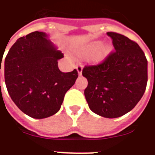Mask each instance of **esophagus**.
<instances>
[{
    "mask_svg": "<svg viewBox=\"0 0 155 155\" xmlns=\"http://www.w3.org/2000/svg\"><path fill=\"white\" fill-rule=\"evenodd\" d=\"M76 69H77V71L79 75H81L82 74V70H83V66L81 65V64H79L76 66Z\"/></svg>",
    "mask_w": 155,
    "mask_h": 155,
    "instance_id": "esophagus-1",
    "label": "esophagus"
}]
</instances>
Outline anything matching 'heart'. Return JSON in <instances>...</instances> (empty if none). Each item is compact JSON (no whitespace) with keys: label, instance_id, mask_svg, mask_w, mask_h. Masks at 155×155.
Instances as JSON below:
<instances>
[{"label":"heart","instance_id":"heart-1","mask_svg":"<svg viewBox=\"0 0 155 155\" xmlns=\"http://www.w3.org/2000/svg\"><path fill=\"white\" fill-rule=\"evenodd\" d=\"M100 45V42H94L87 44V45L82 46L81 48L76 49V54L81 57H86L88 55L91 54L92 59L95 61H100L104 60V58L109 54L111 51V47L107 44Z\"/></svg>","mask_w":155,"mask_h":155}]
</instances>
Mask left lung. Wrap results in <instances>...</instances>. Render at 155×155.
I'll use <instances>...</instances> for the list:
<instances>
[{
    "instance_id": "left-lung-1",
    "label": "left lung",
    "mask_w": 155,
    "mask_h": 155,
    "mask_svg": "<svg viewBox=\"0 0 155 155\" xmlns=\"http://www.w3.org/2000/svg\"><path fill=\"white\" fill-rule=\"evenodd\" d=\"M115 51L103 62L85 66L82 74L88 80L84 96L89 108L107 118H116L132 110L146 89L148 61L140 46L127 37L114 32Z\"/></svg>"
}]
</instances>
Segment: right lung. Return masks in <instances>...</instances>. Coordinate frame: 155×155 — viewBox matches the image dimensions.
Here are the masks:
<instances>
[{"mask_svg": "<svg viewBox=\"0 0 155 155\" xmlns=\"http://www.w3.org/2000/svg\"><path fill=\"white\" fill-rule=\"evenodd\" d=\"M62 57L48 35L38 31L19 38L10 48L5 59V82L23 113L42 119L60 110L66 93L78 77L75 69L67 73L59 70L58 60Z\"/></svg>", "mask_w": 155, "mask_h": 155, "instance_id": "1", "label": "right lung"}]
</instances>
